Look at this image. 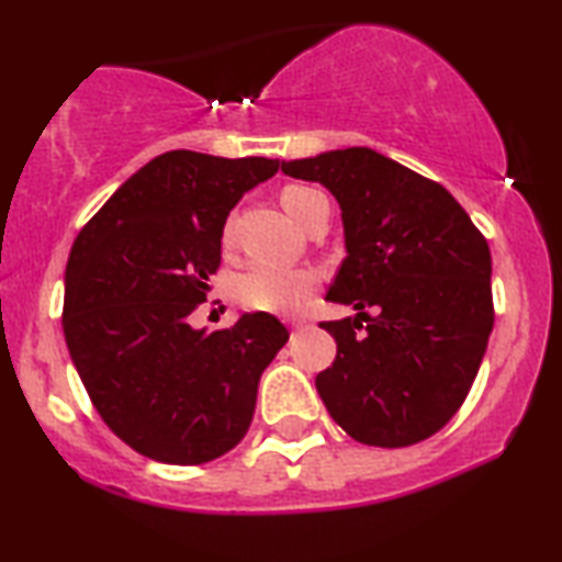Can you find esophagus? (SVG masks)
<instances>
[{
    "instance_id": "1",
    "label": "esophagus",
    "mask_w": 562,
    "mask_h": 562,
    "mask_svg": "<svg viewBox=\"0 0 562 562\" xmlns=\"http://www.w3.org/2000/svg\"><path fill=\"white\" fill-rule=\"evenodd\" d=\"M289 325H291V329H302V327L310 325V322L302 319V317H294V319H289Z\"/></svg>"
}]
</instances>
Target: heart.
<instances>
[{
	"instance_id": "heart-1",
	"label": "heart",
	"mask_w": 562,
	"mask_h": 562,
	"mask_svg": "<svg viewBox=\"0 0 562 562\" xmlns=\"http://www.w3.org/2000/svg\"><path fill=\"white\" fill-rule=\"evenodd\" d=\"M319 196L325 194L317 189L291 183L281 191V204L291 214V220L302 225L312 202ZM225 237H229V225L225 227ZM314 286H317V279L310 271H302V268L252 263L235 276L233 294L248 310L289 314L304 304V299L312 294Z\"/></svg>"
}]
</instances>
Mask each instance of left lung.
Instances as JSON below:
<instances>
[{
  "label": "left lung",
  "instance_id": "1",
  "mask_svg": "<svg viewBox=\"0 0 562 562\" xmlns=\"http://www.w3.org/2000/svg\"><path fill=\"white\" fill-rule=\"evenodd\" d=\"M281 171L322 183L342 214L348 256L327 302L358 314L319 325L337 342L314 381L329 417L375 448L427 440L465 402L494 327L486 237L448 189L371 148Z\"/></svg>",
  "mask_w": 562,
  "mask_h": 562
}]
</instances>
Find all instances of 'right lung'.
Listing matches in <instances>:
<instances>
[{
	"mask_svg": "<svg viewBox=\"0 0 562 562\" xmlns=\"http://www.w3.org/2000/svg\"><path fill=\"white\" fill-rule=\"evenodd\" d=\"M271 158L171 150L130 176L74 240L64 335L106 427L140 456L199 465L248 432L258 381L289 340L273 314L196 329L222 229Z\"/></svg>",
	"mask_w": 562,
	"mask_h": 562,
	"instance_id": "right-lung-1",
	"label": "right lung"
}]
</instances>
